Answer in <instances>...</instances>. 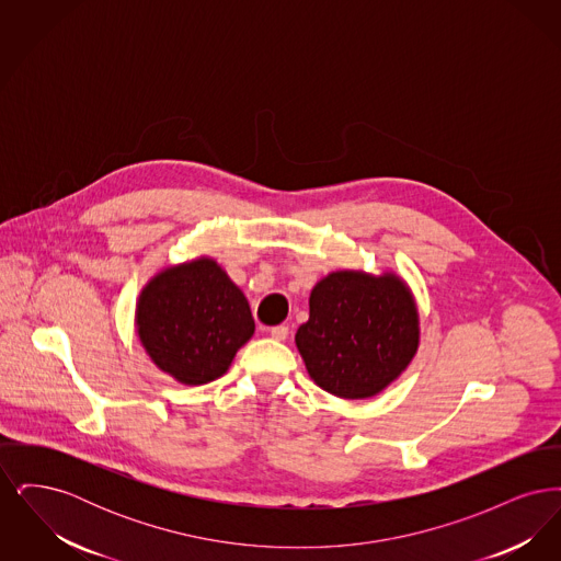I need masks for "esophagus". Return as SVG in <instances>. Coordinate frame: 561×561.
<instances>
[{
  "instance_id": "esophagus-1",
  "label": "esophagus",
  "mask_w": 561,
  "mask_h": 561,
  "mask_svg": "<svg viewBox=\"0 0 561 561\" xmlns=\"http://www.w3.org/2000/svg\"><path fill=\"white\" fill-rule=\"evenodd\" d=\"M268 334L275 341H286L288 339V325H275V328L268 330Z\"/></svg>"
}]
</instances>
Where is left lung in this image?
I'll use <instances>...</instances> for the list:
<instances>
[{
  "instance_id": "obj_1",
  "label": "left lung",
  "mask_w": 561,
  "mask_h": 561,
  "mask_svg": "<svg viewBox=\"0 0 561 561\" xmlns=\"http://www.w3.org/2000/svg\"><path fill=\"white\" fill-rule=\"evenodd\" d=\"M296 348L311 380L341 400H368L412 364L421 316L405 279L391 268H339L309 296V320Z\"/></svg>"
}]
</instances>
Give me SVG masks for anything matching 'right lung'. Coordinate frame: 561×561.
Segmentation results:
<instances>
[{
    "instance_id": "right-lung-1",
    "label": "right lung",
    "mask_w": 561,
    "mask_h": 561,
    "mask_svg": "<svg viewBox=\"0 0 561 561\" xmlns=\"http://www.w3.org/2000/svg\"><path fill=\"white\" fill-rule=\"evenodd\" d=\"M134 328L161 373L197 387L229 370L254 334L248 298L213 256L160 268L138 294Z\"/></svg>"
}]
</instances>
